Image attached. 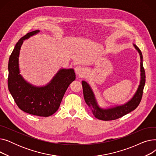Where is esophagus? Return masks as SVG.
I'll use <instances>...</instances> for the list:
<instances>
[{"label": "esophagus", "instance_id": "obj_1", "mask_svg": "<svg viewBox=\"0 0 156 156\" xmlns=\"http://www.w3.org/2000/svg\"><path fill=\"white\" fill-rule=\"evenodd\" d=\"M75 71L76 75H82L84 73V69L81 66H77L75 68Z\"/></svg>", "mask_w": 156, "mask_h": 156}]
</instances>
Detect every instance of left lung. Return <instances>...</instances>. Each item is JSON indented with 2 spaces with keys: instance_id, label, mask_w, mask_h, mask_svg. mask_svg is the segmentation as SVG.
<instances>
[{
  "instance_id": "obj_1",
  "label": "left lung",
  "mask_w": 156,
  "mask_h": 156,
  "mask_svg": "<svg viewBox=\"0 0 156 156\" xmlns=\"http://www.w3.org/2000/svg\"><path fill=\"white\" fill-rule=\"evenodd\" d=\"M133 46L140 54V85H138L135 94L128 102L122 105H116L107 109L101 108L98 105L94 93L93 92L90 86L85 81H81L85 102L88 105V107L90 108L93 114L96 118L103 121L116 119L135 110L140 104L145 83V73L143 66L142 54L136 45L133 44Z\"/></svg>"
}]
</instances>
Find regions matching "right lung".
<instances>
[{
	"instance_id": "1",
	"label": "right lung",
	"mask_w": 156,
	"mask_h": 156,
	"mask_svg": "<svg viewBox=\"0 0 156 156\" xmlns=\"http://www.w3.org/2000/svg\"><path fill=\"white\" fill-rule=\"evenodd\" d=\"M40 32L31 31L16 44L8 64V88L13 99L23 111L33 115L48 117L58 110L63 96L70 83L75 80L73 69H60L45 86L37 87L28 83L21 75L19 55L23 41Z\"/></svg>"
}]
</instances>
